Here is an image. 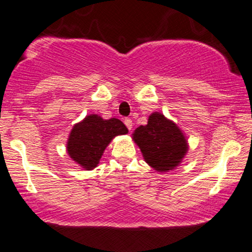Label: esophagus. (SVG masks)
I'll use <instances>...</instances> for the list:
<instances>
[{"label": "esophagus", "instance_id": "obj_1", "mask_svg": "<svg viewBox=\"0 0 252 252\" xmlns=\"http://www.w3.org/2000/svg\"><path fill=\"white\" fill-rule=\"evenodd\" d=\"M124 124L126 126V128H128L129 130H132V120L131 119H126L124 120Z\"/></svg>", "mask_w": 252, "mask_h": 252}]
</instances>
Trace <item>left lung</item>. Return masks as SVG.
Here are the masks:
<instances>
[{
    "label": "left lung",
    "mask_w": 252,
    "mask_h": 252,
    "mask_svg": "<svg viewBox=\"0 0 252 252\" xmlns=\"http://www.w3.org/2000/svg\"><path fill=\"white\" fill-rule=\"evenodd\" d=\"M132 139L141 149L144 160L157 172L174 170L189 151L183 130L158 111L149 116L146 126L133 131Z\"/></svg>",
    "instance_id": "8db88e82"
}]
</instances>
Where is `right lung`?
Returning <instances> with one entry per match:
<instances>
[{"label": "right lung", "mask_w": 252, "mask_h": 252, "mask_svg": "<svg viewBox=\"0 0 252 252\" xmlns=\"http://www.w3.org/2000/svg\"><path fill=\"white\" fill-rule=\"evenodd\" d=\"M126 133H128V129L120 120H103L96 114H92L74 124L66 150L72 160L84 170L91 171L100 163L104 150L113 138Z\"/></svg>", "instance_id": "obj_1"}]
</instances>
